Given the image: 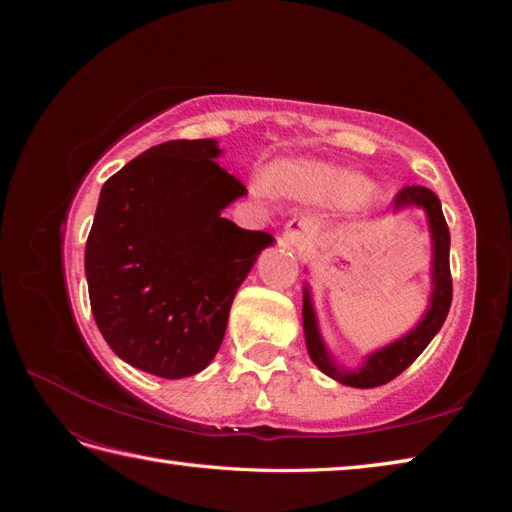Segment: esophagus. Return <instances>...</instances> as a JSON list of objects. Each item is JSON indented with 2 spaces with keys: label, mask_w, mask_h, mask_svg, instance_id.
Listing matches in <instances>:
<instances>
[{
  "label": "esophagus",
  "mask_w": 512,
  "mask_h": 512,
  "mask_svg": "<svg viewBox=\"0 0 512 512\" xmlns=\"http://www.w3.org/2000/svg\"><path fill=\"white\" fill-rule=\"evenodd\" d=\"M309 228L303 220H290L284 228V235H282V243L286 247H294V250H301L309 243Z\"/></svg>",
  "instance_id": "obj_1"
}]
</instances>
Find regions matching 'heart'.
<instances>
[{
  "mask_svg": "<svg viewBox=\"0 0 512 512\" xmlns=\"http://www.w3.org/2000/svg\"><path fill=\"white\" fill-rule=\"evenodd\" d=\"M269 183L275 190H292L337 205H363L374 196V183L363 175L316 162H280L271 166Z\"/></svg>",
  "mask_w": 512,
  "mask_h": 512,
  "instance_id": "b5f03b06",
  "label": "heart"
}]
</instances>
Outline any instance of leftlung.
I'll return each instance as SVG.
<instances>
[{"instance_id": "8db88e82", "label": "left lung", "mask_w": 512, "mask_h": 512, "mask_svg": "<svg viewBox=\"0 0 512 512\" xmlns=\"http://www.w3.org/2000/svg\"><path fill=\"white\" fill-rule=\"evenodd\" d=\"M418 207L427 215V224L431 232V292L429 305L423 314L421 322L404 337L395 339L389 346L378 348L365 356V361L359 367H344L339 365L331 350L324 344V339L318 329V318L309 286L303 288V333L307 352L312 356L314 365L337 380L339 384L354 386V389H374L397 378L401 371L410 367L416 356L421 354L436 333L442 329V324L448 316L453 301V280H451V265H448V252H451V235L442 215L440 198L423 185H408L395 196V211Z\"/></svg>"}]
</instances>
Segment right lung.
Returning a JSON list of instances; mask_svg holds the SVG:
<instances>
[{"mask_svg":"<svg viewBox=\"0 0 512 512\" xmlns=\"http://www.w3.org/2000/svg\"><path fill=\"white\" fill-rule=\"evenodd\" d=\"M218 141H168L102 185L85 247L91 312L121 361L179 380L220 350L230 305L273 245L222 211L247 194L215 162Z\"/></svg>","mask_w":512,"mask_h":512,"instance_id":"1","label":"right lung"}]
</instances>
